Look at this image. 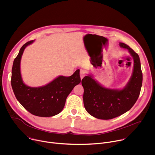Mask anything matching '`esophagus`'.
<instances>
[{"instance_id":"esophagus-1","label":"esophagus","mask_w":155,"mask_h":155,"mask_svg":"<svg viewBox=\"0 0 155 155\" xmlns=\"http://www.w3.org/2000/svg\"><path fill=\"white\" fill-rule=\"evenodd\" d=\"M86 74V72L83 69H81L80 70V78L81 79H82L84 77V75Z\"/></svg>"}]
</instances>
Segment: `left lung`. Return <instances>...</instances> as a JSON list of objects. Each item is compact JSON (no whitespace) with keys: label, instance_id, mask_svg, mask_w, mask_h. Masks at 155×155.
Listing matches in <instances>:
<instances>
[{"label":"left lung","instance_id":"1","mask_svg":"<svg viewBox=\"0 0 155 155\" xmlns=\"http://www.w3.org/2000/svg\"><path fill=\"white\" fill-rule=\"evenodd\" d=\"M121 48L127 49L134 60L132 76L121 90L109 89L88 75L81 80L84 88L83 104L88 114L101 120L119 117L129 110L136 102L142 84V72L139 55L124 43Z\"/></svg>","mask_w":155,"mask_h":155}]
</instances>
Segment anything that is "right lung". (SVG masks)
<instances>
[{"mask_svg": "<svg viewBox=\"0 0 155 155\" xmlns=\"http://www.w3.org/2000/svg\"><path fill=\"white\" fill-rule=\"evenodd\" d=\"M34 41V40H31L23 45L14 59L12 87L17 100L31 114L41 117H53L62 111L68 96L80 83V70H77L70 77L60 75L45 86H27L22 79L20 63L25 49Z\"/></svg>", "mask_w": 155, "mask_h": 155, "instance_id": "obj_1", "label": "right lung"}]
</instances>
